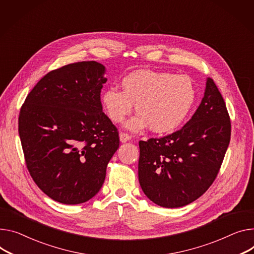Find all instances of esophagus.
I'll list each match as a JSON object with an SVG mask.
<instances>
[{
    "label": "esophagus",
    "mask_w": 254,
    "mask_h": 254,
    "mask_svg": "<svg viewBox=\"0 0 254 254\" xmlns=\"http://www.w3.org/2000/svg\"><path fill=\"white\" fill-rule=\"evenodd\" d=\"M119 136H120V141H121L122 143L127 142V141H129V140L131 139V136H130V135H128V134H126V133H123V132H121Z\"/></svg>",
    "instance_id": "obj_1"
}]
</instances>
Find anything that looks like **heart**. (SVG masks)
Returning <instances> with one entry per match:
<instances>
[{
	"instance_id": "b5f03b06",
	"label": "heart",
	"mask_w": 254,
	"mask_h": 254,
	"mask_svg": "<svg viewBox=\"0 0 254 254\" xmlns=\"http://www.w3.org/2000/svg\"><path fill=\"white\" fill-rule=\"evenodd\" d=\"M122 89L109 87L102 94V104L109 118L121 123L135 104L139 114L126 127L140 131L147 126L157 133L177 129L190 113L196 89L190 77L168 72L138 70L126 75Z\"/></svg>"
}]
</instances>
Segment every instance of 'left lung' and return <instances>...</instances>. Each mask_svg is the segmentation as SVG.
I'll return each mask as SVG.
<instances>
[{
    "mask_svg": "<svg viewBox=\"0 0 254 254\" xmlns=\"http://www.w3.org/2000/svg\"><path fill=\"white\" fill-rule=\"evenodd\" d=\"M231 122L211 78L191 119L162 138L139 141L138 179L142 191L163 207L187 205L216 179L229 146Z\"/></svg>",
    "mask_w": 254,
    "mask_h": 254,
    "instance_id": "left-lung-1",
    "label": "left lung"
}]
</instances>
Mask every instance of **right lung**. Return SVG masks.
I'll use <instances>...</instances> for the list:
<instances>
[{
    "label": "right lung",
    "mask_w": 254,
    "mask_h": 254,
    "mask_svg": "<svg viewBox=\"0 0 254 254\" xmlns=\"http://www.w3.org/2000/svg\"><path fill=\"white\" fill-rule=\"evenodd\" d=\"M106 67L78 62L49 72L27 95L18 131L35 184L55 201L83 203L100 191L119 134L103 112Z\"/></svg>",
    "instance_id": "right-lung-1"
}]
</instances>
